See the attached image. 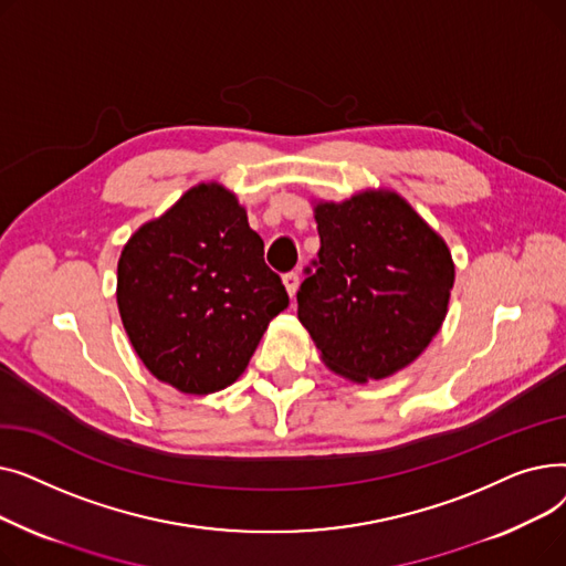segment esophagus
Masks as SVG:
<instances>
[{
  "label": "esophagus",
  "instance_id": "obj_1",
  "mask_svg": "<svg viewBox=\"0 0 566 566\" xmlns=\"http://www.w3.org/2000/svg\"><path fill=\"white\" fill-rule=\"evenodd\" d=\"M298 284H301V277H298V273H295V271L284 275V286H286V293L291 295V298L295 295V291H298Z\"/></svg>",
  "mask_w": 566,
  "mask_h": 566
}]
</instances>
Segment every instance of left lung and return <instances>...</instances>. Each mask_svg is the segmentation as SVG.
<instances>
[{
	"label": "left lung",
	"mask_w": 566,
	"mask_h": 566,
	"mask_svg": "<svg viewBox=\"0 0 566 566\" xmlns=\"http://www.w3.org/2000/svg\"><path fill=\"white\" fill-rule=\"evenodd\" d=\"M321 248L298 291V318L333 371L380 380L438 335L454 286L442 238L390 190L314 208Z\"/></svg>",
	"instance_id": "8db88e82"
}]
</instances>
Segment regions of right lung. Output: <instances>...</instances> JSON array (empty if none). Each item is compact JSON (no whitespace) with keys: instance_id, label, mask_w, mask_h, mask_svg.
I'll list each match as a JSON object with an SVG mask.
<instances>
[{"instance_id":"1","label":"right lung","mask_w":566,"mask_h":566,"mask_svg":"<svg viewBox=\"0 0 566 566\" xmlns=\"http://www.w3.org/2000/svg\"><path fill=\"white\" fill-rule=\"evenodd\" d=\"M116 303L148 371L186 395H211L245 371L289 295L235 195L199 184L130 235Z\"/></svg>"}]
</instances>
